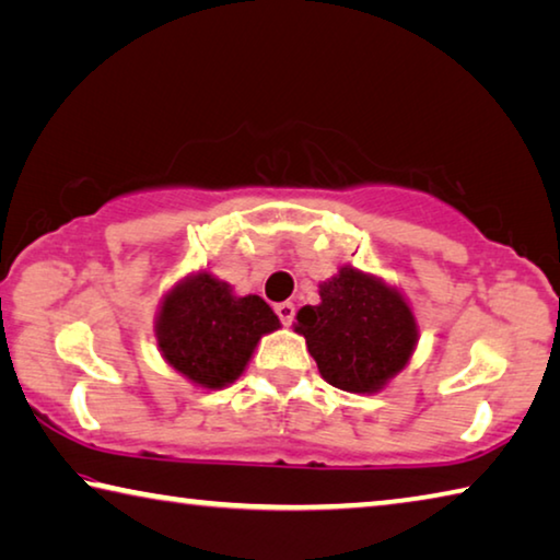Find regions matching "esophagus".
Here are the masks:
<instances>
[{"mask_svg": "<svg viewBox=\"0 0 560 560\" xmlns=\"http://www.w3.org/2000/svg\"><path fill=\"white\" fill-rule=\"evenodd\" d=\"M277 316L281 318V324L283 326H291L293 324V316H296V308H293V303H289V301H283V303H277Z\"/></svg>", "mask_w": 560, "mask_h": 560, "instance_id": "esophagus-1", "label": "esophagus"}]
</instances>
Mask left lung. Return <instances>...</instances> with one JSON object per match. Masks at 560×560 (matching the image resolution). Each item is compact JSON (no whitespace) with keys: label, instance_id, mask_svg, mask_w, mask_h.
<instances>
[{"label":"left lung","instance_id":"obj_1","mask_svg":"<svg viewBox=\"0 0 560 560\" xmlns=\"http://www.w3.org/2000/svg\"><path fill=\"white\" fill-rule=\"evenodd\" d=\"M318 293V306H303L293 326L318 373L346 393L383 390L417 346V320L402 293L353 267H340Z\"/></svg>","mask_w":560,"mask_h":560}]
</instances>
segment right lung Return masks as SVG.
<instances>
[{
    "mask_svg": "<svg viewBox=\"0 0 560 560\" xmlns=\"http://www.w3.org/2000/svg\"><path fill=\"white\" fill-rule=\"evenodd\" d=\"M279 316L259 296H234L230 283L197 271L170 289L155 320L158 348L189 383L220 390L244 373L259 338Z\"/></svg>",
    "mask_w": 560,
    "mask_h": 560,
    "instance_id": "add662e5",
    "label": "right lung"
}]
</instances>
